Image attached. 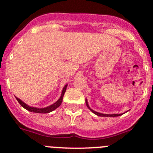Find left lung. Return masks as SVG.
Masks as SVG:
<instances>
[{
	"label": "left lung",
	"instance_id": "left-lung-1",
	"mask_svg": "<svg viewBox=\"0 0 153 153\" xmlns=\"http://www.w3.org/2000/svg\"><path fill=\"white\" fill-rule=\"evenodd\" d=\"M86 106H87V107L89 108V109H90V110L92 111V112H93L94 114L97 115H98V116H102V117H116V116H120V115H122V114H112V115H108V114L100 113V112H95V111L92 110V109H90V107H89V105H88V103H87V101H86Z\"/></svg>",
	"mask_w": 153,
	"mask_h": 153
}]
</instances>
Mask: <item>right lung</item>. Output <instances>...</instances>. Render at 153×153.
<instances>
[{"mask_svg":"<svg viewBox=\"0 0 153 153\" xmlns=\"http://www.w3.org/2000/svg\"><path fill=\"white\" fill-rule=\"evenodd\" d=\"M67 85H65V86L64 87V89H63L62 94H61V98L58 99V101H56V102H55V104H52V105L47 106V107H46V108L32 107V106H29L28 105H27L25 103H24L22 101H21L19 98H16V99H17V101H18V103H19V104H21V105L24 108V109H27L28 111H30V112H36V113H49V112H52V111L55 110L56 108H58V106L61 105V103H62L63 97H64V93H65L66 89H67Z\"/></svg>","mask_w":153,"mask_h":153,"instance_id":"right-lung-1","label":"right lung"}]
</instances>
